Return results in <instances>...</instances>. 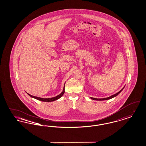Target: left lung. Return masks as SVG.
Returning <instances> with one entry per match:
<instances>
[{"label": "left lung", "mask_w": 146, "mask_h": 146, "mask_svg": "<svg viewBox=\"0 0 146 146\" xmlns=\"http://www.w3.org/2000/svg\"><path fill=\"white\" fill-rule=\"evenodd\" d=\"M125 88V86L123 87V88L121 89V90H120L117 93H116V94H115L114 95H111V96H110V97H106V98H94V97H90L91 99H92V100H96V101H104V100H110V99H111L112 98H113V97H115V96H117V95H118L121 92V91L123 90V89H124V88Z\"/></svg>", "instance_id": "1"}]
</instances>
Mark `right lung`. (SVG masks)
I'll list each match as a JSON object with an SVG mask.
<instances>
[{"mask_svg": "<svg viewBox=\"0 0 146 146\" xmlns=\"http://www.w3.org/2000/svg\"><path fill=\"white\" fill-rule=\"evenodd\" d=\"M64 86H65V84H64V86H63L62 92L60 94H59L58 95L56 96L55 97H51V98H42V97H36V96H33V95H31L29 94L27 92H26V93L28 94L29 96H31V97H32V98H34L35 99L38 100H39V101H42V102H52V101H56V100L59 99L60 98H61V97L63 95L64 93Z\"/></svg>", "mask_w": 146, "mask_h": 146, "instance_id": "1", "label": "right lung"}]
</instances>
